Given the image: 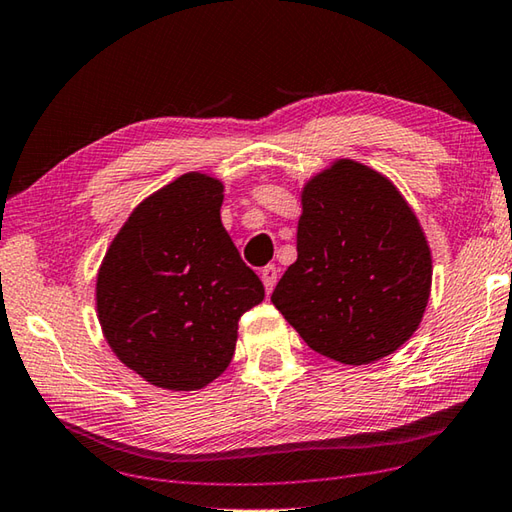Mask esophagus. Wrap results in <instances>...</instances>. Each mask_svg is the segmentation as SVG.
Instances as JSON below:
<instances>
[{"label": "esophagus", "instance_id": "34e87169", "mask_svg": "<svg viewBox=\"0 0 512 512\" xmlns=\"http://www.w3.org/2000/svg\"><path fill=\"white\" fill-rule=\"evenodd\" d=\"M260 278H263V285H265V292L272 294V289L278 281V267L276 265H267L260 269Z\"/></svg>", "mask_w": 512, "mask_h": 512}]
</instances>
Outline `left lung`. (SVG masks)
Returning a JSON list of instances; mask_svg holds the SVG:
<instances>
[{"label":"left lung","mask_w":512,"mask_h":512,"mask_svg":"<svg viewBox=\"0 0 512 512\" xmlns=\"http://www.w3.org/2000/svg\"><path fill=\"white\" fill-rule=\"evenodd\" d=\"M296 263L272 303L314 352L343 365L383 359L417 332L432 285L426 234L401 191L341 158L301 189Z\"/></svg>","instance_id":"8db88e82"}]
</instances>
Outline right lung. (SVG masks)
Here are the masks:
<instances>
[{
    "instance_id": "add662e5",
    "label": "right lung",
    "mask_w": 512,
    "mask_h": 512,
    "mask_svg": "<svg viewBox=\"0 0 512 512\" xmlns=\"http://www.w3.org/2000/svg\"><path fill=\"white\" fill-rule=\"evenodd\" d=\"M225 187L189 171L131 211L98 269L113 354L162 390H200L231 363L238 318L265 298L220 220Z\"/></svg>"
}]
</instances>
